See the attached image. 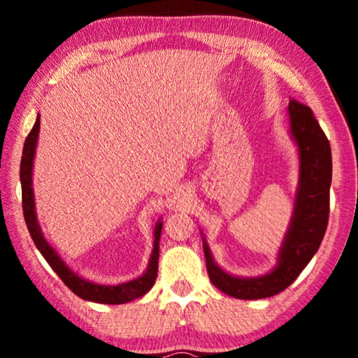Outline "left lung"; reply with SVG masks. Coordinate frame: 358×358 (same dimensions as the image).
Here are the masks:
<instances>
[{
  "mask_svg": "<svg viewBox=\"0 0 358 358\" xmlns=\"http://www.w3.org/2000/svg\"><path fill=\"white\" fill-rule=\"evenodd\" d=\"M290 131L300 150V186L290 229L280 251L278 266L260 278L230 276L217 266L203 241L210 281L221 292L240 300L276 295L292 284L310 264L322 241L330 213L331 150L313 110L296 99L289 102Z\"/></svg>",
  "mask_w": 358,
  "mask_h": 358,
  "instance_id": "8db88e82",
  "label": "left lung"
}]
</instances>
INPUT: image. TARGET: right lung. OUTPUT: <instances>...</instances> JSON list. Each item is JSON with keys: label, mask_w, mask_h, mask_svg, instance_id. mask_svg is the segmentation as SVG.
I'll return each mask as SVG.
<instances>
[{"label": "right lung", "mask_w": 358, "mask_h": 358, "mask_svg": "<svg viewBox=\"0 0 358 358\" xmlns=\"http://www.w3.org/2000/svg\"><path fill=\"white\" fill-rule=\"evenodd\" d=\"M41 128V120L38 117L33 129L25 141V147H23L22 162H20V181H22V205H23V216H25V222L28 227V232L31 235L34 245L41 251L42 256L47 260V264L52 266L53 271L62 278V281L68 286L72 292L80 296L83 300L96 301V303H106V305H123L134 299H138L143 294L153 287L157 276V259H159V237L162 230V222L156 224L155 229V250L151 254V260L148 265V270L137 278L134 281L118 284V286H99V284L85 281L83 278L76 275L74 271L64 265L58 254L53 251V248L47 243L42 237L41 229L36 221V211H34V196L31 187V173H33V157L36 150V142H38Z\"/></svg>", "instance_id": "obj_1"}]
</instances>
